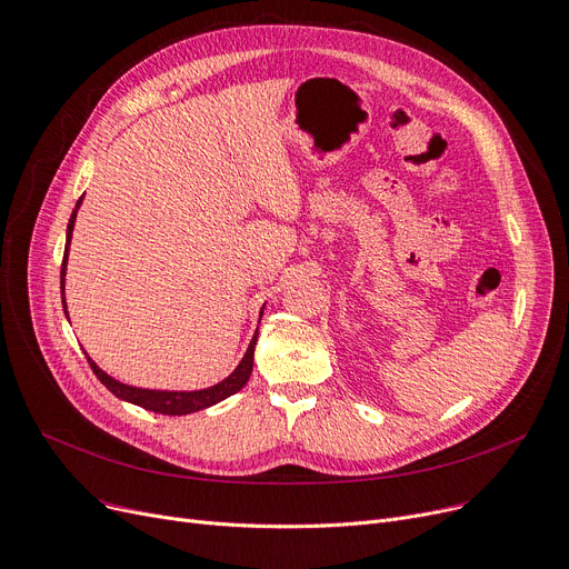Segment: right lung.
Masks as SVG:
<instances>
[{
    "label": "right lung",
    "instance_id": "right-lung-1",
    "mask_svg": "<svg viewBox=\"0 0 569 569\" xmlns=\"http://www.w3.org/2000/svg\"><path fill=\"white\" fill-rule=\"evenodd\" d=\"M84 197V194H82ZM82 197L78 199V204L71 213V220H69V227H66V248H63V261H61V306H63V312L66 317H69V310H66V293H63V284H66V263H69V248H71V239H73V227H76V218H78V209L82 204ZM263 315V308L261 312ZM261 319V317H259ZM259 330V328H257ZM257 330L254 336L250 340V347L246 351V356L241 358V362L237 365V370H233L227 379H222L220 383L216 386H209V388H202V390H151V388H138V386H128V383H121L117 381L114 377H110L108 372L100 370V367L87 356L89 365L93 375L98 377V381L103 383L112 395H117L119 399H123V402H130L136 407H142L147 411H153V413H162V416H188V413H194V411H202V409H209L218 402H222V399H227L229 395L239 392L250 375H252V365H254V345H257Z\"/></svg>",
    "mask_w": 569,
    "mask_h": 569
}]
</instances>
